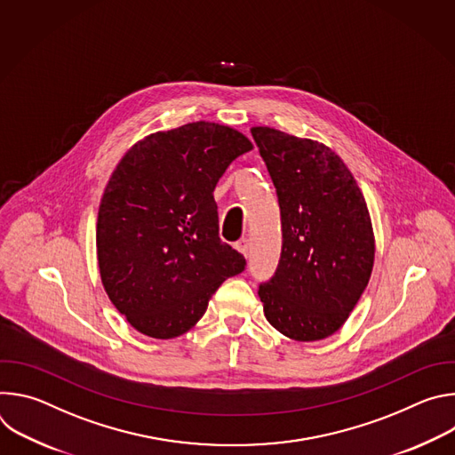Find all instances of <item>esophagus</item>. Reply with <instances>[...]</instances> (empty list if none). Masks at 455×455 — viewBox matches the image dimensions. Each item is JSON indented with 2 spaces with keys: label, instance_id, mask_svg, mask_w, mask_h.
<instances>
[{
  "label": "esophagus",
  "instance_id": "34e87169",
  "mask_svg": "<svg viewBox=\"0 0 455 455\" xmlns=\"http://www.w3.org/2000/svg\"><path fill=\"white\" fill-rule=\"evenodd\" d=\"M235 248L246 257V255H248V250H250V241L244 237V239H241V241L235 243Z\"/></svg>",
  "mask_w": 455,
  "mask_h": 455
}]
</instances>
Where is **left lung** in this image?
Returning <instances> with one entry per match:
<instances>
[{"mask_svg":"<svg viewBox=\"0 0 455 455\" xmlns=\"http://www.w3.org/2000/svg\"><path fill=\"white\" fill-rule=\"evenodd\" d=\"M250 132L277 188L283 223L277 274L259 288L265 316L295 342L328 339L371 279L374 232L365 198L326 144L268 125Z\"/></svg>","mask_w":455,"mask_h":455,"instance_id":"8db88e82","label":"left lung"}]
</instances>
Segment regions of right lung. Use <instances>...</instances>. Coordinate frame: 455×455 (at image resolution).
I'll use <instances>...</instances> for the list:
<instances>
[{
    "instance_id": "right-lung-1",
    "label": "right lung",
    "mask_w": 455,
    "mask_h": 455,
    "mask_svg": "<svg viewBox=\"0 0 455 455\" xmlns=\"http://www.w3.org/2000/svg\"><path fill=\"white\" fill-rule=\"evenodd\" d=\"M251 148L237 129L198 120L144 137L116 164L99 205L97 259L109 300L139 333H187L244 270L220 239L212 192Z\"/></svg>"
}]
</instances>
